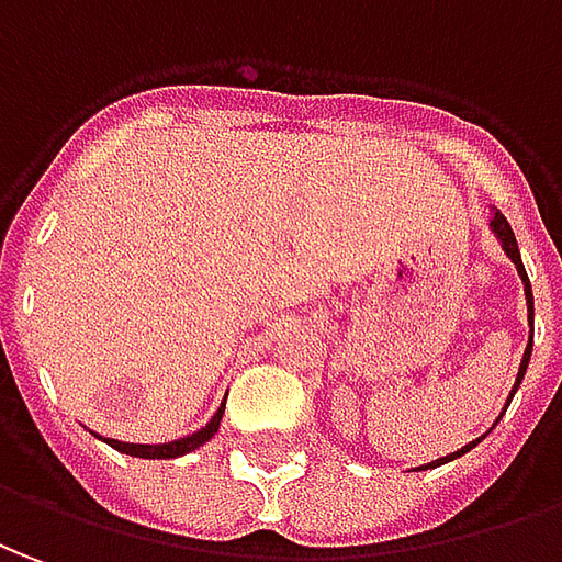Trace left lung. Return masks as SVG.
I'll list each match as a JSON object with an SVG mask.
<instances>
[{
	"label": "left lung",
	"instance_id": "1",
	"mask_svg": "<svg viewBox=\"0 0 562 562\" xmlns=\"http://www.w3.org/2000/svg\"><path fill=\"white\" fill-rule=\"evenodd\" d=\"M490 229L495 232V238L502 241V250L508 254V259L514 262V269L520 272V281H524V293H526V312H529V327H532V315H536V308H532V288H529V274H526L524 269V259H520V250H517V238H514V232H510V223L505 220V214H498V211H493V216H490ZM529 358H532V336H529V346H526L524 351V361H520V373H517V382H514V389H510V397H514V392L520 389V382H524L526 376V367H529ZM508 397V404H510ZM483 437H477V440H471V443H465L462 450L450 452V456H443V459H435V462H428V465H422L419 471H425V468H437V465H447V462H452V459H459V456H465L468 450H474L477 443H481Z\"/></svg>",
	"mask_w": 562,
	"mask_h": 562
}]
</instances>
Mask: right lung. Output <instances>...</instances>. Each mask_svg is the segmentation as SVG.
Returning <instances> with one entry per match:
<instances>
[{
    "instance_id": "obj_1",
    "label": "right lung",
    "mask_w": 562,
    "mask_h": 562,
    "mask_svg": "<svg viewBox=\"0 0 562 562\" xmlns=\"http://www.w3.org/2000/svg\"><path fill=\"white\" fill-rule=\"evenodd\" d=\"M223 409H226V404L220 406V409L214 413V419L207 422L204 428H199L195 435H186L180 437V440H170V443H122V440H112V437H100V435L97 437H100L103 443H110L112 450L127 452V456H140V459H177V456H186V452L204 447V443L220 431Z\"/></svg>"
}]
</instances>
